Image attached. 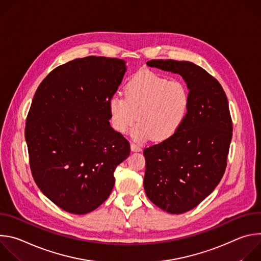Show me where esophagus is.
Returning <instances> with one entry per match:
<instances>
[{
  "label": "esophagus",
  "mask_w": 261,
  "mask_h": 261,
  "mask_svg": "<svg viewBox=\"0 0 261 261\" xmlns=\"http://www.w3.org/2000/svg\"><path fill=\"white\" fill-rule=\"evenodd\" d=\"M131 151L132 152H140L141 147L135 143H131Z\"/></svg>",
  "instance_id": "obj_1"
}]
</instances>
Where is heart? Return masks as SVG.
I'll list each match as a JSON object with an SVG mask.
<instances>
[{
  "label": "heart",
  "instance_id": "heart-1",
  "mask_svg": "<svg viewBox=\"0 0 261 261\" xmlns=\"http://www.w3.org/2000/svg\"><path fill=\"white\" fill-rule=\"evenodd\" d=\"M189 89L184 82L153 71H140L125 87V97L114 95L108 111L113 128L123 134L135 122L132 137L137 141H162L172 136L187 116ZM138 117H136V115Z\"/></svg>",
  "mask_w": 261,
  "mask_h": 261
}]
</instances>
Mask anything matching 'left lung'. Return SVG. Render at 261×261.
<instances>
[{"label": "left lung", "instance_id": "1", "mask_svg": "<svg viewBox=\"0 0 261 261\" xmlns=\"http://www.w3.org/2000/svg\"><path fill=\"white\" fill-rule=\"evenodd\" d=\"M146 65L179 74L190 93L178 130L143 151L146 196L167 213L182 214L207 197L224 174L232 138L228 100L219 82L194 63L152 60Z\"/></svg>", "mask_w": 261, "mask_h": 261}]
</instances>
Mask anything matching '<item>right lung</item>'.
I'll list each match as a JSON object with an SVG mask.
<instances>
[{
	"instance_id": "1",
	"label": "right lung",
	"mask_w": 261,
	"mask_h": 261,
	"mask_svg": "<svg viewBox=\"0 0 261 261\" xmlns=\"http://www.w3.org/2000/svg\"><path fill=\"white\" fill-rule=\"evenodd\" d=\"M126 71L120 59H75L54 69L35 93L24 130L32 174L68 213L85 215L101 205L117 166L130 155L108 111Z\"/></svg>"
}]
</instances>
